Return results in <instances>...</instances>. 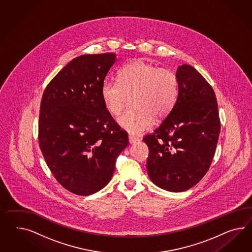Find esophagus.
I'll use <instances>...</instances> for the list:
<instances>
[{
    "label": "esophagus",
    "instance_id": "34e87169",
    "mask_svg": "<svg viewBox=\"0 0 252 252\" xmlns=\"http://www.w3.org/2000/svg\"><path fill=\"white\" fill-rule=\"evenodd\" d=\"M128 140H129L130 144H135L137 141H139V139L137 137H136L135 136H132V135L128 136Z\"/></svg>",
    "mask_w": 252,
    "mask_h": 252
}]
</instances>
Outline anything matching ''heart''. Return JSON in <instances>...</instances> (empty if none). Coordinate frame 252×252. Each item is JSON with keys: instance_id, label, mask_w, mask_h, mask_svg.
<instances>
[{"instance_id": "1", "label": "heart", "mask_w": 252, "mask_h": 252, "mask_svg": "<svg viewBox=\"0 0 252 252\" xmlns=\"http://www.w3.org/2000/svg\"><path fill=\"white\" fill-rule=\"evenodd\" d=\"M117 82H105L101 98L112 116L121 114L131 97L132 108L118 119V125L131 134L139 135L157 119H163L174 107L178 97L177 76L170 69L136 60L117 71Z\"/></svg>"}]
</instances>
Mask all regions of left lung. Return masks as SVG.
Segmentation results:
<instances>
[{
	"label": "left lung",
	"instance_id": "8db88e82",
	"mask_svg": "<svg viewBox=\"0 0 252 252\" xmlns=\"http://www.w3.org/2000/svg\"><path fill=\"white\" fill-rule=\"evenodd\" d=\"M174 107L143 141L150 155L147 170L153 184L180 192L198 184L211 165L220 133L214 90L190 65L178 67Z\"/></svg>",
	"mask_w": 252,
	"mask_h": 252
}]
</instances>
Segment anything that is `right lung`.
<instances>
[{"label": "right lung", "instance_id": "right-lung-1", "mask_svg": "<svg viewBox=\"0 0 252 252\" xmlns=\"http://www.w3.org/2000/svg\"><path fill=\"white\" fill-rule=\"evenodd\" d=\"M116 54L82 55L49 82L41 100L38 140L56 180L78 195H91L113 177L116 158L128 145L101 98Z\"/></svg>", "mask_w": 252, "mask_h": 252}]
</instances>
